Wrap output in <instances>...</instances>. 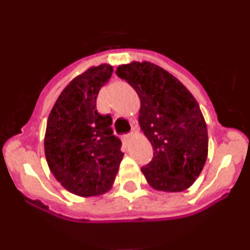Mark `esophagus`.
Returning a JSON list of instances; mask_svg holds the SVG:
<instances>
[{
	"instance_id": "1",
	"label": "esophagus",
	"mask_w": 250,
	"mask_h": 250,
	"mask_svg": "<svg viewBox=\"0 0 250 250\" xmlns=\"http://www.w3.org/2000/svg\"><path fill=\"white\" fill-rule=\"evenodd\" d=\"M131 138H132V134H129V135H125V136H123V141H124V143H125V144H127V143H129V141L131 140Z\"/></svg>"
}]
</instances>
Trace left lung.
<instances>
[{
    "label": "left lung",
    "mask_w": 250,
    "mask_h": 250,
    "mask_svg": "<svg viewBox=\"0 0 250 250\" xmlns=\"http://www.w3.org/2000/svg\"><path fill=\"white\" fill-rule=\"evenodd\" d=\"M138 92L139 124L154 158L141 167L152 189L187 190L199 178L208 158V129L199 104L171 74L149 61L116 68Z\"/></svg>",
    "instance_id": "left-lung-1"
}]
</instances>
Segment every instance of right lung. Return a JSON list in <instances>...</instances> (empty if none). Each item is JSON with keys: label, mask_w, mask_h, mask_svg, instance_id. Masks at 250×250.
Here are the masks:
<instances>
[{"label": "right lung", "mask_w": 250, "mask_h": 250, "mask_svg": "<svg viewBox=\"0 0 250 250\" xmlns=\"http://www.w3.org/2000/svg\"><path fill=\"white\" fill-rule=\"evenodd\" d=\"M112 71L111 65L101 63L72 79L46 125L45 155L51 173L66 190L83 198L111 189L124 156L110 115L96 111L99 91Z\"/></svg>", "instance_id": "1"}]
</instances>
